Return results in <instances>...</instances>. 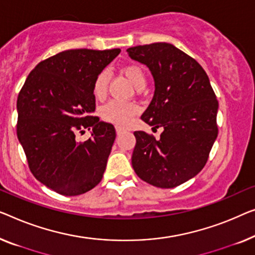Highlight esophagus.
<instances>
[{
	"instance_id": "34e87169",
	"label": "esophagus",
	"mask_w": 255,
	"mask_h": 255,
	"mask_svg": "<svg viewBox=\"0 0 255 255\" xmlns=\"http://www.w3.org/2000/svg\"><path fill=\"white\" fill-rule=\"evenodd\" d=\"M122 132H124V128H121V127H116V133L117 134H121Z\"/></svg>"
}]
</instances>
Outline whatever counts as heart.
<instances>
[{
  "instance_id": "heart-1",
  "label": "heart",
  "mask_w": 255,
  "mask_h": 255,
  "mask_svg": "<svg viewBox=\"0 0 255 255\" xmlns=\"http://www.w3.org/2000/svg\"><path fill=\"white\" fill-rule=\"evenodd\" d=\"M121 72L130 80L136 90H141L146 85V73L138 64H128L122 68ZM109 85V73L106 70L99 72L93 83V94L97 99H103L107 95ZM139 112L134 103H124L120 101H109L100 109V115L106 122L125 125Z\"/></svg>"
}]
</instances>
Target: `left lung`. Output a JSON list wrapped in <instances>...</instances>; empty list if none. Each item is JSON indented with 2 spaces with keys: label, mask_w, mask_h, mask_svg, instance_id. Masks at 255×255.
I'll use <instances>...</instances> for the list:
<instances>
[{
  "label": "left lung",
  "mask_w": 255,
  "mask_h": 255,
  "mask_svg": "<svg viewBox=\"0 0 255 255\" xmlns=\"http://www.w3.org/2000/svg\"><path fill=\"white\" fill-rule=\"evenodd\" d=\"M128 53L154 77L153 100L141 120L163 128L160 139L134 132L132 167L143 182L172 189L205 167L219 133V101L202 66L170 43L131 47Z\"/></svg>",
  "instance_id": "left-lung-1"
}]
</instances>
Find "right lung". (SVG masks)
Wrapping results in <instances>:
<instances>
[{
    "instance_id": "add662e5",
    "label": "right lung",
    "mask_w": 255,
    "mask_h": 255,
    "mask_svg": "<svg viewBox=\"0 0 255 255\" xmlns=\"http://www.w3.org/2000/svg\"><path fill=\"white\" fill-rule=\"evenodd\" d=\"M121 49H70L40 62L17 99V136L28 168L43 185L62 195L86 193L101 182L116 131L91 116L95 77ZM94 128L83 143L76 134Z\"/></svg>"
}]
</instances>
